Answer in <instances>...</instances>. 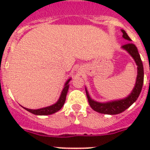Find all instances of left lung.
I'll use <instances>...</instances> for the list:
<instances>
[{
  "label": "left lung",
  "instance_id": "8db88e82",
  "mask_svg": "<svg viewBox=\"0 0 150 150\" xmlns=\"http://www.w3.org/2000/svg\"><path fill=\"white\" fill-rule=\"evenodd\" d=\"M121 30L123 33L122 37L126 40L132 41V40L128 36V34L126 33V32L124 29H121ZM121 49L125 50L132 57L137 65V77L135 80V86L130 94L125 98L110 100V101H107V102H98V101L92 99L91 96H89L86 87V93L87 98H88V101H89L90 107L95 111L99 112L100 114L114 115V114H118L120 113H122L136 101L139 96L140 93L142 91L143 80H144V70H143V64H142V60H141L137 47H135V44L132 43H128L125 45L122 46Z\"/></svg>",
  "mask_w": 150,
  "mask_h": 150
}]
</instances>
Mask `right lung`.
I'll use <instances>...</instances> for the list:
<instances>
[{
  "label": "right lung",
  "mask_w": 150,
  "mask_h": 150,
  "mask_svg": "<svg viewBox=\"0 0 150 150\" xmlns=\"http://www.w3.org/2000/svg\"><path fill=\"white\" fill-rule=\"evenodd\" d=\"M71 80V78H69L66 81L64 85V88L62 89V91H61L60 97L57 100V101L54 104L48 106V107H42V108H40V109H29V108H26V107H23L22 106V107L24 109L26 110L27 111L30 112L32 114H36V115H50V114L56 113V112H57L62 108L64 103H65L66 96H67L68 89H69V82Z\"/></svg>",
  "instance_id": "1"
}]
</instances>
